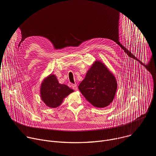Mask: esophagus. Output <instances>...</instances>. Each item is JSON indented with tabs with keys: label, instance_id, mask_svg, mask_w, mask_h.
<instances>
[{
	"label": "esophagus",
	"instance_id": "34e87169",
	"mask_svg": "<svg viewBox=\"0 0 156 156\" xmlns=\"http://www.w3.org/2000/svg\"><path fill=\"white\" fill-rule=\"evenodd\" d=\"M72 87H73V90H75V91H76V90H78V86H77V85H76V84L72 85Z\"/></svg>",
	"mask_w": 156,
	"mask_h": 156
}]
</instances>
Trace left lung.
I'll use <instances>...</instances> for the list:
<instances>
[{"instance_id":"8db88e82","label":"left lung","mask_w":156,"mask_h":156,"mask_svg":"<svg viewBox=\"0 0 156 156\" xmlns=\"http://www.w3.org/2000/svg\"><path fill=\"white\" fill-rule=\"evenodd\" d=\"M78 89L93 105L102 108L113 101L117 90V82L107 66L96 60L86 73Z\"/></svg>"}]
</instances>
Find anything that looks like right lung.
Returning <instances> with one entry per match:
<instances>
[{"label":"right lung","mask_w":156,"mask_h":156,"mask_svg":"<svg viewBox=\"0 0 156 156\" xmlns=\"http://www.w3.org/2000/svg\"><path fill=\"white\" fill-rule=\"evenodd\" d=\"M73 91L66 85L60 84L56 76L52 74L42 81L40 88L42 101L51 108L59 106L63 99Z\"/></svg>","instance_id":"1"}]
</instances>
